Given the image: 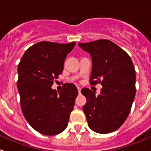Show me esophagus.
Returning <instances> with one entry per match:
<instances>
[{"instance_id": "obj_1", "label": "esophagus", "mask_w": 151, "mask_h": 151, "mask_svg": "<svg viewBox=\"0 0 151 151\" xmlns=\"http://www.w3.org/2000/svg\"><path fill=\"white\" fill-rule=\"evenodd\" d=\"M81 88L80 87H78V91L79 94H80V93H81Z\"/></svg>"}]
</instances>
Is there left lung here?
I'll use <instances>...</instances> for the list:
<instances>
[{
    "mask_svg": "<svg viewBox=\"0 0 151 151\" xmlns=\"http://www.w3.org/2000/svg\"><path fill=\"white\" fill-rule=\"evenodd\" d=\"M92 60L90 83H101L100 94L88 88L81 89L86 98L83 106L89 128L97 133L117 130L129 116L134 99L136 74L131 58L113 42L99 39L78 43Z\"/></svg>",
    "mask_w": 151,
    "mask_h": 151,
    "instance_id": "obj_1",
    "label": "left lung"
}]
</instances>
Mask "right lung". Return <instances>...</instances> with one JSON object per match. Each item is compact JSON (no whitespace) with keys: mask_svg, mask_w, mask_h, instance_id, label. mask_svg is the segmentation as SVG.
<instances>
[{"mask_svg":"<svg viewBox=\"0 0 151 151\" xmlns=\"http://www.w3.org/2000/svg\"><path fill=\"white\" fill-rule=\"evenodd\" d=\"M75 45L76 42H38L24 52L19 63L17 88L23 115L43 134L64 131L73 110L78 94L75 85L65 83L57 92L52 86L63 73L65 58Z\"/></svg>","mask_w":151,"mask_h":151,"instance_id":"right-lung-1","label":"right lung"}]
</instances>
